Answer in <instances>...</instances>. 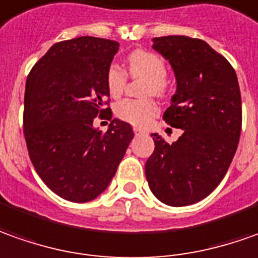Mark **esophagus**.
Here are the masks:
<instances>
[{"instance_id":"esophagus-1","label":"esophagus","mask_w":258,"mask_h":258,"mask_svg":"<svg viewBox=\"0 0 258 258\" xmlns=\"http://www.w3.org/2000/svg\"><path fill=\"white\" fill-rule=\"evenodd\" d=\"M134 134H136V136H141V134H145V130H143V128H140V127H134Z\"/></svg>"}]
</instances>
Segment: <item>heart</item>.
<instances>
[{
	"label": "heart",
	"instance_id": "b5f03b06",
	"mask_svg": "<svg viewBox=\"0 0 258 258\" xmlns=\"http://www.w3.org/2000/svg\"><path fill=\"white\" fill-rule=\"evenodd\" d=\"M127 73L133 79H144V96H165L168 92L166 64L162 57L150 50L137 49L127 57ZM127 73L117 64L108 66L106 72V87L113 99H118L127 85ZM115 115L122 121L144 127L158 114V104L152 99H125L117 103Z\"/></svg>",
	"mask_w": 258,
	"mask_h": 258
}]
</instances>
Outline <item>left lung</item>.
Returning <instances> with one entry per match:
<instances>
[{
  "mask_svg": "<svg viewBox=\"0 0 258 258\" xmlns=\"http://www.w3.org/2000/svg\"><path fill=\"white\" fill-rule=\"evenodd\" d=\"M157 52L169 60L176 93L164 113L166 124L183 134L171 145L158 134L147 159L152 194L169 206H186L212 194L225 178L241 131V96L227 59L202 39L154 38Z\"/></svg>",
  "mask_w": 258,
  "mask_h": 258,
  "instance_id": "obj_1",
  "label": "left lung"
}]
</instances>
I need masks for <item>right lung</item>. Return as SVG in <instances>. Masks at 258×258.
<instances>
[{"mask_svg":"<svg viewBox=\"0 0 258 258\" xmlns=\"http://www.w3.org/2000/svg\"><path fill=\"white\" fill-rule=\"evenodd\" d=\"M120 43L80 36L55 43L26 79L24 136L29 158L50 190L70 202L104 192L134 133L114 118L106 133L93 120H111L106 72Z\"/></svg>","mask_w":258,"mask_h":258,"instance_id":"1","label":"right lung"}]
</instances>
